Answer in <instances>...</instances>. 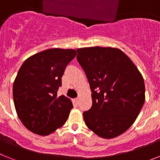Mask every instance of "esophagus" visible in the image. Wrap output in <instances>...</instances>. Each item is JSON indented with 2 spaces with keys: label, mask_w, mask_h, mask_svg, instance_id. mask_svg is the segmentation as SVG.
Listing matches in <instances>:
<instances>
[{
  "label": "esophagus",
  "mask_w": 160,
  "mask_h": 160,
  "mask_svg": "<svg viewBox=\"0 0 160 160\" xmlns=\"http://www.w3.org/2000/svg\"><path fill=\"white\" fill-rule=\"evenodd\" d=\"M73 101H74V102H75L76 104H78V103L79 102V98H74V99H73Z\"/></svg>",
  "instance_id": "1"
}]
</instances>
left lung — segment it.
I'll use <instances>...</instances> for the list:
<instances>
[{
	"label": "left lung",
	"instance_id": "8db88e82",
	"mask_svg": "<svg viewBox=\"0 0 160 160\" xmlns=\"http://www.w3.org/2000/svg\"><path fill=\"white\" fill-rule=\"evenodd\" d=\"M77 51L92 92V107L83 112L85 123L103 138L122 135L134 123L145 102L142 74L116 48L95 46Z\"/></svg>",
	"mask_w": 160,
	"mask_h": 160
}]
</instances>
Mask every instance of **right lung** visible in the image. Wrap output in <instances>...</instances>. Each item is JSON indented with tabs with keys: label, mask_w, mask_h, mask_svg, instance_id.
I'll return each mask as SVG.
<instances>
[{
	"label": "right lung",
	"mask_w": 160,
	"mask_h": 160,
	"mask_svg": "<svg viewBox=\"0 0 160 160\" xmlns=\"http://www.w3.org/2000/svg\"><path fill=\"white\" fill-rule=\"evenodd\" d=\"M76 54L74 49H46L26 59L19 69L12 87L14 106L32 132L48 135L66 122L73 104L57 93L66 66Z\"/></svg>",
	"instance_id": "add662e5"
}]
</instances>
